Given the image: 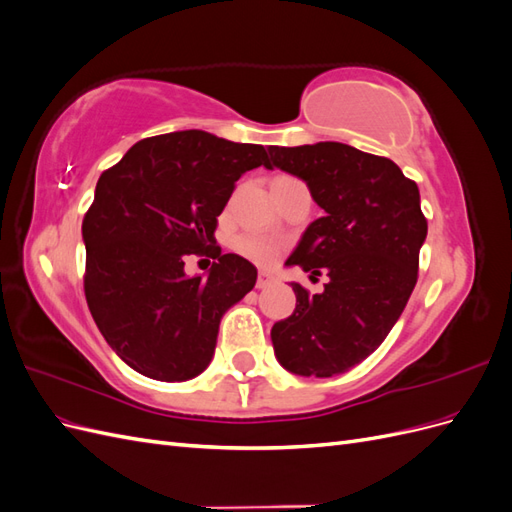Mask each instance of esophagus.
<instances>
[{
    "instance_id": "esophagus-1",
    "label": "esophagus",
    "mask_w": 512,
    "mask_h": 512,
    "mask_svg": "<svg viewBox=\"0 0 512 512\" xmlns=\"http://www.w3.org/2000/svg\"><path fill=\"white\" fill-rule=\"evenodd\" d=\"M273 282H275L273 275H269V273H265V271H260V273H258V280H256V288H269Z\"/></svg>"
}]
</instances>
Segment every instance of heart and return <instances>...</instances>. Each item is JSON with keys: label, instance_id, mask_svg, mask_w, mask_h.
<instances>
[{"label": "heart", "instance_id": "obj_1", "mask_svg": "<svg viewBox=\"0 0 512 512\" xmlns=\"http://www.w3.org/2000/svg\"><path fill=\"white\" fill-rule=\"evenodd\" d=\"M235 250L245 256L247 260L256 262V265L262 267H271L277 262L282 254V245L269 239V237H262V235H252V232H247V235H239L232 243Z\"/></svg>", "mask_w": 512, "mask_h": 512}]
</instances>
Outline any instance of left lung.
Wrapping results in <instances>:
<instances>
[{"mask_svg": "<svg viewBox=\"0 0 512 512\" xmlns=\"http://www.w3.org/2000/svg\"><path fill=\"white\" fill-rule=\"evenodd\" d=\"M269 156L324 209L286 265L329 277L320 294L292 284L297 307L273 324L275 356L299 376L344 374L384 342L416 286L421 196L393 160L344 143L269 147Z\"/></svg>", "mask_w": 512, "mask_h": 512, "instance_id": "8db88e82", "label": "left lung"}]
</instances>
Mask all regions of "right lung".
Masks as SVG:
<instances>
[{
    "mask_svg": "<svg viewBox=\"0 0 512 512\" xmlns=\"http://www.w3.org/2000/svg\"><path fill=\"white\" fill-rule=\"evenodd\" d=\"M271 162L262 145L203 130L138 141L98 179L83 218L85 299L100 333L138 374L162 382L211 363L220 320L256 284V267L215 245L237 179ZM214 258L207 278L184 256Z\"/></svg>",
    "mask_w": 512,
    "mask_h": 512,
    "instance_id": "1",
    "label": "right lung"
}]
</instances>
